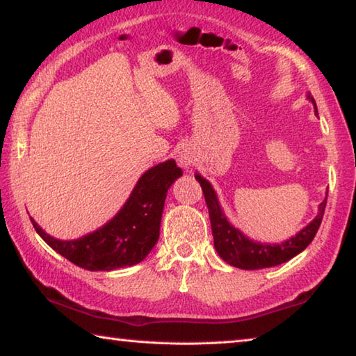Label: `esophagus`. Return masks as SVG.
Wrapping results in <instances>:
<instances>
[{
	"label": "esophagus",
	"instance_id": "obj_1",
	"mask_svg": "<svg viewBox=\"0 0 356 356\" xmlns=\"http://www.w3.org/2000/svg\"><path fill=\"white\" fill-rule=\"evenodd\" d=\"M177 161H179V165L182 166V168H190V166L195 165L196 160H195V156H193V154L184 150V152H180Z\"/></svg>",
	"mask_w": 356,
	"mask_h": 356
}]
</instances>
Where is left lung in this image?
<instances>
[{
  "label": "left lung",
  "mask_w": 356,
  "mask_h": 356,
  "mask_svg": "<svg viewBox=\"0 0 356 356\" xmlns=\"http://www.w3.org/2000/svg\"><path fill=\"white\" fill-rule=\"evenodd\" d=\"M308 99L312 102L317 113L314 97H311V94H308ZM195 177L201 184L204 197H206L215 250L222 261L232 265V267L243 270H259L275 267V265L291 261L292 257L300 254L312 242L318 227H321L325 206H327V197L318 206L316 218L308 226L301 229L298 234H295V237H291L286 242L276 245L254 242V240L245 237L243 232H240L238 229L234 227L227 221L226 215L222 213L213 186L210 185L209 180L200 176V174H195Z\"/></svg>",
  "instance_id": "8db88e82"
}]
</instances>
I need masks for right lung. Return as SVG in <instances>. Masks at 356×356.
<instances>
[{
  "mask_svg": "<svg viewBox=\"0 0 356 356\" xmlns=\"http://www.w3.org/2000/svg\"><path fill=\"white\" fill-rule=\"evenodd\" d=\"M182 176L174 160L150 168L138 180L127 202L113 220L88 236L59 240L31 218L35 232L48 246L78 267L91 272H111L140 264L154 248L160 236L168 188Z\"/></svg>",
  "mask_w": 356,
  "mask_h": 356,
  "instance_id": "right-lung-1",
  "label": "right lung"
}]
</instances>
